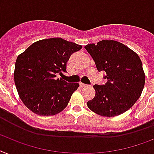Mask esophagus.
<instances>
[{
	"label": "esophagus",
	"instance_id": "obj_1",
	"mask_svg": "<svg viewBox=\"0 0 154 154\" xmlns=\"http://www.w3.org/2000/svg\"><path fill=\"white\" fill-rule=\"evenodd\" d=\"M80 85H81V87H82V88H85V87H88V85H85V84H83V83L80 84Z\"/></svg>",
	"mask_w": 154,
	"mask_h": 154
}]
</instances>
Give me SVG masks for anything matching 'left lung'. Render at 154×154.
Wrapping results in <instances>:
<instances>
[{
  "instance_id": "1",
  "label": "left lung",
  "mask_w": 154,
  "mask_h": 154,
  "mask_svg": "<svg viewBox=\"0 0 154 154\" xmlns=\"http://www.w3.org/2000/svg\"><path fill=\"white\" fill-rule=\"evenodd\" d=\"M85 48L94 60L99 72L104 71V85H95V97L88 101L91 111L100 116L114 117L129 110L144 88L146 76L139 56L115 40L90 43Z\"/></svg>"
}]
</instances>
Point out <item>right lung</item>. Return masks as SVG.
Returning a JSON list of instances; mask_svg holds the SVG:
<instances>
[{
	"mask_svg": "<svg viewBox=\"0 0 154 154\" xmlns=\"http://www.w3.org/2000/svg\"><path fill=\"white\" fill-rule=\"evenodd\" d=\"M81 45L62 38L32 43L17 57L14 81L24 105L39 116H54L65 109L78 83L55 78L66 72V63Z\"/></svg>",
	"mask_w": 154,
	"mask_h": 154,
	"instance_id": "1",
	"label": "right lung"
}]
</instances>
